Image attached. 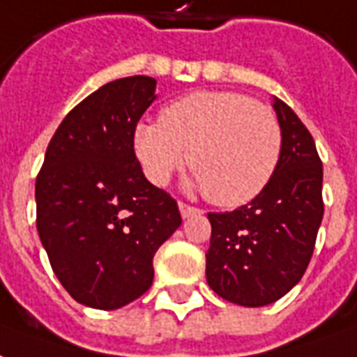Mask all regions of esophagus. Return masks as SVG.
<instances>
[{
	"label": "esophagus",
	"instance_id": "1",
	"mask_svg": "<svg viewBox=\"0 0 357 357\" xmlns=\"http://www.w3.org/2000/svg\"><path fill=\"white\" fill-rule=\"evenodd\" d=\"M178 211H181V215H182V218H188V217H192V215H197V213H199V209H196V207H190V205H186V204H178Z\"/></svg>",
	"mask_w": 357,
	"mask_h": 357
}]
</instances>
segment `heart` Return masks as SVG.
Returning <instances> with one entry per match:
<instances>
[{
	"instance_id": "1",
	"label": "heart",
	"mask_w": 357,
	"mask_h": 357,
	"mask_svg": "<svg viewBox=\"0 0 357 357\" xmlns=\"http://www.w3.org/2000/svg\"><path fill=\"white\" fill-rule=\"evenodd\" d=\"M132 148L148 181L163 186L186 160L190 184L213 204L238 207L266 188L282 155L274 112L232 91H197L163 108L160 121H140Z\"/></svg>"
}]
</instances>
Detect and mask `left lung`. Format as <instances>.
Segmentation results:
<instances>
[{"instance_id": "obj_1", "label": "left lung", "mask_w": 357, "mask_h": 357, "mask_svg": "<svg viewBox=\"0 0 357 357\" xmlns=\"http://www.w3.org/2000/svg\"><path fill=\"white\" fill-rule=\"evenodd\" d=\"M282 155L266 188L230 213H209V287L225 301L259 308L287 295L306 272L324 218V167L314 139L280 98Z\"/></svg>"}]
</instances>
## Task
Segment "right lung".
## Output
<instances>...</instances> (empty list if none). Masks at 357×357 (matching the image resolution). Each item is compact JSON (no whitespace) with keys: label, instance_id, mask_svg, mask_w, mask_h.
Wrapping results in <instances>:
<instances>
[{"label":"right lung","instance_id":"obj_1","mask_svg":"<svg viewBox=\"0 0 357 357\" xmlns=\"http://www.w3.org/2000/svg\"><path fill=\"white\" fill-rule=\"evenodd\" d=\"M155 79L102 85L62 119L36 181L38 234L74 301L118 310L153 282V255L182 225L176 202L142 173L132 131Z\"/></svg>","mask_w":357,"mask_h":357}]
</instances>
